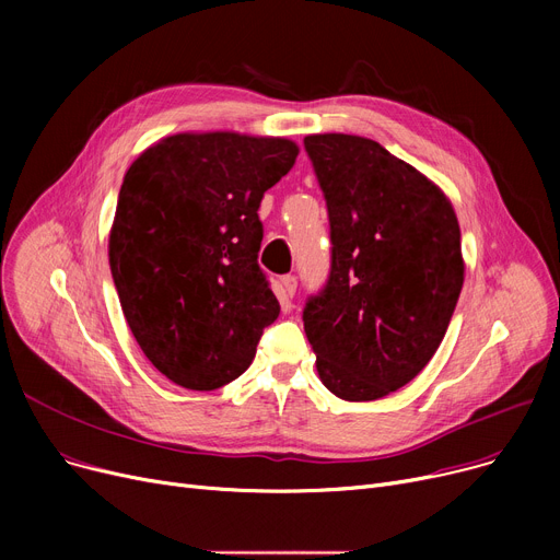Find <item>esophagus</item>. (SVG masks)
<instances>
[{"label":"esophagus","mask_w":560,"mask_h":560,"mask_svg":"<svg viewBox=\"0 0 560 560\" xmlns=\"http://www.w3.org/2000/svg\"><path fill=\"white\" fill-rule=\"evenodd\" d=\"M281 290H283V298L285 300H292V295H295V292H298V279L292 277V275L281 277Z\"/></svg>","instance_id":"34e87169"}]
</instances>
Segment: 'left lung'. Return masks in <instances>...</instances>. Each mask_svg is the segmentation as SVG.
Masks as SVG:
<instances>
[{"mask_svg": "<svg viewBox=\"0 0 560 560\" xmlns=\"http://www.w3.org/2000/svg\"><path fill=\"white\" fill-rule=\"evenodd\" d=\"M331 224L327 285L304 306L319 381L345 401L413 381L454 315L465 262L447 195L361 136L304 138Z\"/></svg>", "mask_w": 560, "mask_h": 560, "instance_id": "obj_1", "label": "left lung"}]
</instances>
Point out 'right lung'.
<instances>
[{
  "label": "right lung",
  "instance_id": "obj_1",
  "mask_svg": "<svg viewBox=\"0 0 560 560\" xmlns=\"http://www.w3.org/2000/svg\"><path fill=\"white\" fill-rule=\"evenodd\" d=\"M298 154L288 138L174 133L127 170L108 235L110 275L142 354L176 386L231 384L279 317L258 268V206Z\"/></svg>",
  "mask_w": 560,
  "mask_h": 560
}]
</instances>
